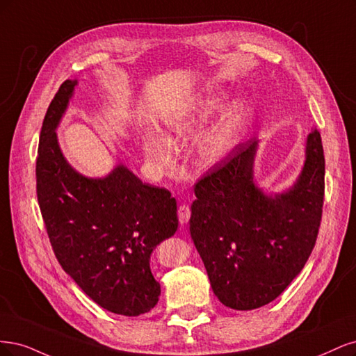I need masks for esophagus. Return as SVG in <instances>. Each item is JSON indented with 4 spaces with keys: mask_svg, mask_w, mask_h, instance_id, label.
<instances>
[{
    "mask_svg": "<svg viewBox=\"0 0 356 356\" xmlns=\"http://www.w3.org/2000/svg\"><path fill=\"white\" fill-rule=\"evenodd\" d=\"M177 216H179L180 225H186L191 219V209L188 207V205H180L177 210Z\"/></svg>",
    "mask_w": 356,
    "mask_h": 356,
    "instance_id": "1",
    "label": "esophagus"
}]
</instances>
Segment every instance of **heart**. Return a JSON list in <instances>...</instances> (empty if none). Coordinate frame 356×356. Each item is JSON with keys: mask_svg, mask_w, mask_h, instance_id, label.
<instances>
[{"mask_svg": "<svg viewBox=\"0 0 356 356\" xmlns=\"http://www.w3.org/2000/svg\"><path fill=\"white\" fill-rule=\"evenodd\" d=\"M223 109V97L210 91L198 99L183 103L170 112L164 120L165 135L147 133L142 137V149L149 161L167 165L175 154L173 143L191 142L201 134L210 121ZM244 121V111L239 103L229 106L211 127L201 134L195 152L202 165L213 168L225 163L231 155Z\"/></svg>", "mask_w": 356, "mask_h": 356, "instance_id": "1", "label": "heart"}]
</instances>
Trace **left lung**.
I'll return each mask as SVG.
<instances>
[{
    "instance_id": "1",
    "label": "left lung",
    "mask_w": 356,
    "mask_h": 356,
    "mask_svg": "<svg viewBox=\"0 0 356 356\" xmlns=\"http://www.w3.org/2000/svg\"><path fill=\"white\" fill-rule=\"evenodd\" d=\"M259 137L239 145L195 185L189 231L225 306L251 311L270 303L300 273L316 243L325 161L316 129L291 186L260 188L254 177Z\"/></svg>"
}]
</instances>
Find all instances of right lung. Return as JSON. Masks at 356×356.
Wrapping results in <instances>:
<instances>
[{
	"label": "right lung",
	"instance_id": "obj_1",
	"mask_svg": "<svg viewBox=\"0 0 356 356\" xmlns=\"http://www.w3.org/2000/svg\"><path fill=\"white\" fill-rule=\"evenodd\" d=\"M78 79H66L42 122L37 195L54 254L63 270L106 311L137 316L158 303L151 272L156 245L177 231V204L164 188L143 183L122 163L88 177L65 158L57 127Z\"/></svg>",
	"mask_w": 356,
	"mask_h": 356
}]
</instances>
